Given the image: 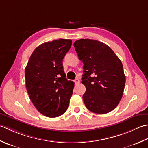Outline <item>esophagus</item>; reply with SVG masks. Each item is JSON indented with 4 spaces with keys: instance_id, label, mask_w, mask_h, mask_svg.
<instances>
[{
    "instance_id": "esophagus-1",
    "label": "esophagus",
    "mask_w": 148,
    "mask_h": 148,
    "mask_svg": "<svg viewBox=\"0 0 148 148\" xmlns=\"http://www.w3.org/2000/svg\"><path fill=\"white\" fill-rule=\"evenodd\" d=\"M74 82H75V84H78L80 83V80L78 79V78H76V79L74 80Z\"/></svg>"
}]
</instances>
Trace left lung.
<instances>
[{"label": "left lung", "instance_id": "8db88e82", "mask_svg": "<svg viewBox=\"0 0 148 148\" xmlns=\"http://www.w3.org/2000/svg\"><path fill=\"white\" fill-rule=\"evenodd\" d=\"M73 45L84 63L82 83L86 88L83 95L86 107L96 114L111 112L119 104L125 89L121 61L108 45L99 41L80 39Z\"/></svg>", "mask_w": 148, "mask_h": 148}]
</instances>
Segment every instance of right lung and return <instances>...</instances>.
I'll return each instance as SVG.
<instances>
[{
	"mask_svg": "<svg viewBox=\"0 0 148 148\" xmlns=\"http://www.w3.org/2000/svg\"><path fill=\"white\" fill-rule=\"evenodd\" d=\"M72 45L59 39L40 45L25 68V85L32 103L43 116L56 117L68 109L74 82L68 80L62 60Z\"/></svg>",
	"mask_w": 148,
	"mask_h": 148,
	"instance_id": "1",
	"label": "right lung"
}]
</instances>
